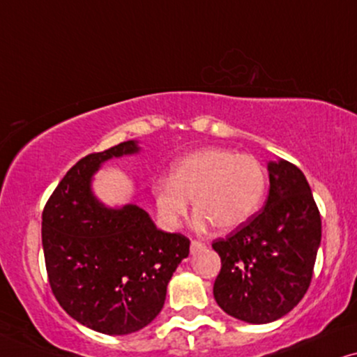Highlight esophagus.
I'll return each instance as SVG.
<instances>
[{"label":"esophagus","mask_w":357,"mask_h":357,"mask_svg":"<svg viewBox=\"0 0 357 357\" xmlns=\"http://www.w3.org/2000/svg\"><path fill=\"white\" fill-rule=\"evenodd\" d=\"M201 248H204V243L201 240H192L191 241V251H197V250H201Z\"/></svg>","instance_id":"34e87169"}]
</instances>
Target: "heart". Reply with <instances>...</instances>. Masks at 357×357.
<instances>
[{"label": "heart", "instance_id": "b5f03b06", "mask_svg": "<svg viewBox=\"0 0 357 357\" xmlns=\"http://www.w3.org/2000/svg\"><path fill=\"white\" fill-rule=\"evenodd\" d=\"M264 192L266 171L255 156L208 149L179 160L169 181L155 184V202L168 228L179 225L192 199L199 225L231 230L258 211Z\"/></svg>", "mask_w": 357, "mask_h": 357}]
</instances>
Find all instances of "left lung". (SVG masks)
I'll return each mask as SVG.
<instances>
[{
  "label": "left lung",
  "mask_w": 357,
  "mask_h": 357,
  "mask_svg": "<svg viewBox=\"0 0 357 357\" xmlns=\"http://www.w3.org/2000/svg\"><path fill=\"white\" fill-rule=\"evenodd\" d=\"M269 196L258 215L212 248L222 268L213 297L228 315L269 323L292 310L312 282L321 218L305 176L286 160L271 161Z\"/></svg>",
  "instance_id": "obj_1"
}]
</instances>
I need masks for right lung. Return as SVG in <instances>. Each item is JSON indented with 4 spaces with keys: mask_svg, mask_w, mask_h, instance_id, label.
<instances>
[{
    "mask_svg": "<svg viewBox=\"0 0 357 357\" xmlns=\"http://www.w3.org/2000/svg\"><path fill=\"white\" fill-rule=\"evenodd\" d=\"M135 142L76 161L42 212L47 278L60 307L104 335H129L163 308L171 275L189 255L188 236L158 230L137 206L104 208L89 181L102 161L137 151Z\"/></svg>",
    "mask_w": 357,
    "mask_h": 357,
    "instance_id": "add662e5",
    "label": "right lung"
}]
</instances>
